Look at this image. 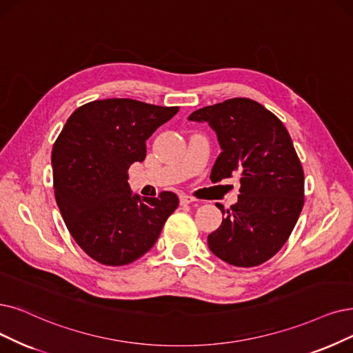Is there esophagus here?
Returning a JSON list of instances; mask_svg holds the SVG:
<instances>
[{
  "label": "esophagus",
  "instance_id": "obj_1",
  "mask_svg": "<svg viewBox=\"0 0 353 353\" xmlns=\"http://www.w3.org/2000/svg\"><path fill=\"white\" fill-rule=\"evenodd\" d=\"M179 201H181V204H191V203H194V201H196L194 196H191V195H187V194H181L179 195Z\"/></svg>",
  "mask_w": 353,
  "mask_h": 353
}]
</instances>
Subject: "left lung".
Instances as JSON below:
<instances>
[{
  "instance_id": "8db88e82",
  "label": "left lung",
  "mask_w": 353,
  "mask_h": 353,
  "mask_svg": "<svg viewBox=\"0 0 353 353\" xmlns=\"http://www.w3.org/2000/svg\"><path fill=\"white\" fill-rule=\"evenodd\" d=\"M190 121L208 123L221 153L211 181L241 175V195L220 228L208 234V248L234 266L266 262L284 246L304 205V172L281 120L249 98L194 111ZM217 205V204H216Z\"/></svg>"
}]
</instances>
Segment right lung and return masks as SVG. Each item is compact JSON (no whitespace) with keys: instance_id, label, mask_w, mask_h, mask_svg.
Masks as SVG:
<instances>
[{"instance_id":"add662e5","label":"right lung","mask_w":353,"mask_h":353,"mask_svg":"<svg viewBox=\"0 0 353 353\" xmlns=\"http://www.w3.org/2000/svg\"><path fill=\"white\" fill-rule=\"evenodd\" d=\"M178 107L130 98L88 103L68 119L52 150L56 203L75 242L97 262L128 265L157 243L178 196H140L129 185L132 163L143 162L146 140Z\"/></svg>"}]
</instances>
